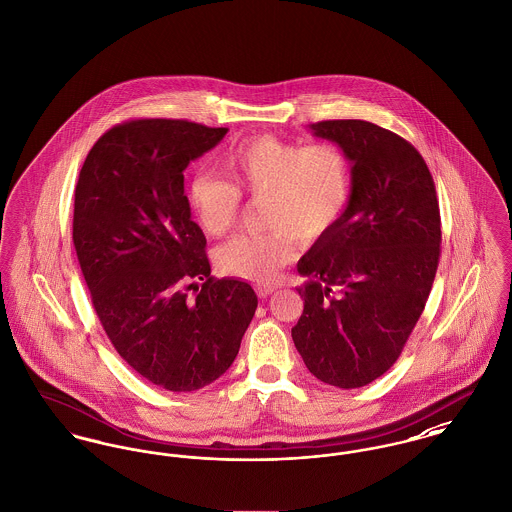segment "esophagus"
<instances>
[{"mask_svg": "<svg viewBox=\"0 0 512 512\" xmlns=\"http://www.w3.org/2000/svg\"><path fill=\"white\" fill-rule=\"evenodd\" d=\"M273 291H275V287H272V285H258L256 287V293H258L260 299H268Z\"/></svg>", "mask_w": 512, "mask_h": 512, "instance_id": "1", "label": "esophagus"}]
</instances>
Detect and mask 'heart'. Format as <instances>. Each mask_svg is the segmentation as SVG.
I'll use <instances>...</instances> for the list:
<instances>
[{
	"mask_svg": "<svg viewBox=\"0 0 512 512\" xmlns=\"http://www.w3.org/2000/svg\"><path fill=\"white\" fill-rule=\"evenodd\" d=\"M227 183L198 172L186 188L200 229L219 237L239 215L240 196L262 200V235H239L217 250L229 275L268 283L293 258V239L310 244L328 235L351 200V165L334 143L303 145L273 136L242 139L225 149Z\"/></svg>",
	"mask_w": 512,
	"mask_h": 512,
	"instance_id": "obj_1",
	"label": "heart"
}]
</instances>
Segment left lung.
Masks as SVG:
<instances>
[{
	"label": "left lung",
	"mask_w": 512,
	"mask_h": 512,
	"mask_svg": "<svg viewBox=\"0 0 512 512\" xmlns=\"http://www.w3.org/2000/svg\"><path fill=\"white\" fill-rule=\"evenodd\" d=\"M351 163V200L299 260L305 301L291 330L308 371L361 388L400 357L429 299L441 254L433 176L404 137L365 120L310 124Z\"/></svg>",
	"instance_id": "obj_1"
}]
</instances>
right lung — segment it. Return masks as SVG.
Returning <instances> with one entry per match:
<instances>
[{
  "instance_id": "right-lung-1",
  "label": "right lung",
  "mask_w": 512,
  "mask_h": 512,
  "mask_svg": "<svg viewBox=\"0 0 512 512\" xmlns=\"http://www.w3.org/2000/svg\"><path fill=\"white\" fill-rule=\"evenodd\" d=\"M227 132L165 118L114 126L75 186L73 244L104 332L136 373L171 392L227 373L258 307L246 281L211 277L184 196L182 172ZM198 280L188 300L185 285Z\"/></svg>"
}]
</instances>
